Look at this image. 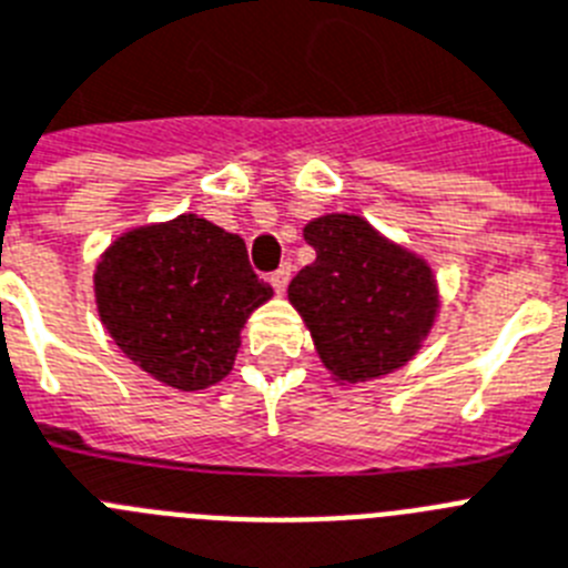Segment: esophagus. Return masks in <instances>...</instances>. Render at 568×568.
<instances>
[{
  "label": "esophagus",
  "mask_w": 568,
  "mask_h": 568,
  "mask_svg": "<svg viewBox=\"0 0 568 568\" xmlns=\"http://www.w3.org/2000/svg\"><path fill=\"white\" fill-rule=\"evenodd\" d=\"M291 271H294L291 268V263H283L277 271H274V274H271V285H274V291H277V294H283V291L288 288Z\"/></svg>",
  "instance_id": "esophagus-1"
}]
</instances>
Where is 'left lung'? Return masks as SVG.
<instances>
[{
  "instance_id": "left-lung-1",
  "label": "left lung",
  "mask_w": 568,
  "mask_h": 568,
  "mask_svg": "<svg viewBox=\"0 0 568 568\" xmlns=\"http://www.w3.org/2000/svg\"><path fill=\"white\" fill-rule=\"evenodd\" d=\"M317 260L288 285L334 383L386 377L420 352L440 312L432 265L357 214H323L303 229Z\"/></svg>"
}]
</instances>
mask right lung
<instances>
[{
  "label": "right lung",
  "instance_id": "1",
  "mask_svg": "<svg viewBox=\"0 0 568 568\" xmlns=\"http://www.w3.org/2000/svg\"><path fill=\"white\" fill-rule=\"evenodd\" d=\"M105 332L162 386L200 392L234 368L251 314L274 297L243 236L196 214L120 234L93 271Z\"/></svg>",
  "mask_w": 568,
  "mask_h": 568
}]
</instances>
